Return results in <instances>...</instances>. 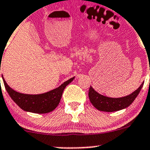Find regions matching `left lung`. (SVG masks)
<instances>
[{"label": "left lung", "instance_id": "1", "mask_svg": "<svg viewBox=\"0 0 150 150\" xmlns=\"http://www.w3.org/2000/svg\"><path fill=\"white\" fill-rule=\"evenodd\" d=\"M144 83L132 93L120 98H112L104 96L96 92L91 86L88 91V97L91 103L99 111L115 112L125 109L131 105L139 93Z\"/></svg>", "mask_w": 150, "mask_h": 150}]
</instances>
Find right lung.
Masks as SVG:
<instances>
[{
    "label": "right lung",
    "mask_w": 150,
    "mask_h": 150,
    "mask_svg": "<svg viewBox=\"0 0 150 150\" xmlns=\"http://www.w3.org/2000/svg\"><path fill=\"white\" fill-rule=\"evenodd\" d=\"M2 78L6 90L12 100L22 110L37 114H44L55 110L59 104L64 88L73 81L75 77L63 83L57 88L40 94H26L16 91L6 83L4 77Z\"/></svg>",
    "instance_id": "add662e5"
}]
</instances>
